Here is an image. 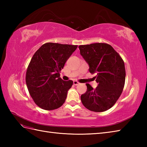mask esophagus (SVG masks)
Here are the masks:
<instances>
[{"instance_id":"1","label":"esophagus","mask_w":147,"mask_h":147,"mask_svg":"<svg viewBox=\"0 0 147 147\" xmlns=\"http://www.w3.org/2000/svg\"><path fill=\"white\" fill-rule=\"evenodd\" d=\"M73 84H74V85H80V83L78 82H77V81H74Z\"/></svg>"}]
</instances>
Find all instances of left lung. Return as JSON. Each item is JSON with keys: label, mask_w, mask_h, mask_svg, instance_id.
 <instances>
[{"label": "left lung", "mask_w": 147, "mask_h": 147, "mask_svg": "<svg viewBox=\"0 0 147 147\" xmlns=\"http://www.w3.org/2000/svg\"><path fill=\"white\" fill-rule=\"evenodd\" d=\"M80 54L89 65V71L98 86L93 89L86 83L87 90L81 95L83 105L88 110L100 112L113 106L123 92L126 71L124 61L110 45L95 43L80 45Z\"/></svg>", "instance_id": "8db88e82"}]
</instances>
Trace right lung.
Wrapping results in <instances>:
<instances>
[{
	"label": "right lung",
	"mask_w": 147,
	"mask_h": 147,
	"mask_svg": "<svg viewBox=\"0 0 147 147\" xmlns=\"http://www.w3.org/2000/svg\"><path fill=\"white\" fill-rule=\"evenodd\" d=\"M77 47L46 43L33 55L26 71V83L31 96L39 107L51 111L63 105L73 82L62 80L59 72Z\"/></svg>",
	"instance_id": "obj_1"
}]
</instances>
